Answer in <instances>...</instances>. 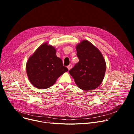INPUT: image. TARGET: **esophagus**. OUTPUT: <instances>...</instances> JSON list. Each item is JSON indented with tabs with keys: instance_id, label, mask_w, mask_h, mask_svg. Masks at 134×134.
<instances>
[{
	"instance_id": "esophagus-1",
	"label": "esophagus",
	"mask_w": 134,
	"mask_h": 134,
	"mask_svg": "<svg viewBox=\"0 0 134 134\" xmlns=\"http://www.w3.org/2000/svg\"><path fill=\"white\" fill-rule=\"evenodd\" d=\"M71 67H72V65H69V66H67V68H68V70H70L71 68Z\"/></svg>"
}]
</instances>
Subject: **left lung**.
Returning <instances> with one entry per match:
<instances>
[{
    "label": "left lung",
    "mask_w": 134,
    "mask_h": 134,
    "mask_svg": "<svg viewBox=\"0 0 134 134\" xmlns=\"http://www.w3.org/2000/svg\"><path fill=\"white\" fill-rule=\"evenodd\" d=\"M79 62L69 71L77 86L90 91L102 83L106 63L100 51L90 41L84 40L76 47Z\"/></svg>",
    "instance_id": "obj_1"
}]
</instances>
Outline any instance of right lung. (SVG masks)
<instances>
[{
    "mask_svg": "<svg viewBox=\"0 0 134 134\" xmlns=\"http://www.w3.org/2000/svg\"><path fill=\"white\" fill-rule=\"evenodd\" d=\"M26 73L31 83L39 89L52 86L59 77L68 69L56 55V49L46 42L41 44L29 58Z\"/></svg>",
    "mask_w": 134,
    "mask_h": 134,
    "instance_id": "obj_1",
    "label": "right lung"
}]
</instances>
